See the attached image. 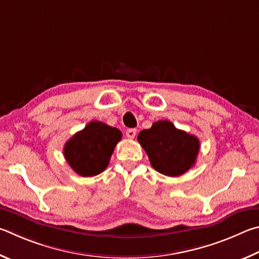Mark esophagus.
Listing matches in <instances>:
<instances>
[{
	"instance_id": "esophagus-1",
	"label": "esophagus",
	"mask_w": 259,
	"mask_h": 259,
	"mask_svg": "<svg viewBox=\"0 0 259 259\" xmlns=\"http://www.w3.org/2000/svg\"><path fill=\"white\" fill-rule=\"evenodd\" d=\"M137 135V130L135 128H128L126 131V137L128 139H134Z\"/></svg>"
}]
</instances>
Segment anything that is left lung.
<instances>
[{"label":"left lung","instance_id":"8db88e82","mask_svg":"<svg viewBox=\"0 0 259 259\" xmlns=\"http://www.w3.org/2000/svg\"><path fill=\"white\" fill-rule=\"evenodd\" d=\"M138 141L153 168L171 178L187 173L196 164L200 149L197 137L176 128L169 120L153 122L151 128L139 133Z\"/></svg>","mask_w":259,"mask_h":259}]
</instances>
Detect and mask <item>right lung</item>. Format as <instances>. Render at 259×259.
Wrapping results in <instances>:
<instances>
[{
    "mask_svg": "<svg viewBox=\"0 0 259 259\" xmlns=\"http://www.w3.org/2000/svg\"><path fill=\"white\" fill-rule=\"evenodd\" d=\"M121 132L102 121L93 120L68 140L63 156L69 166L84 178L95 176L107 168Z\"/></svg>",
    "mask_w": 259,
    "mask_h": 259,
    "instance_id": "obj_1",
    "label": "right lung"
}]
</instances>
